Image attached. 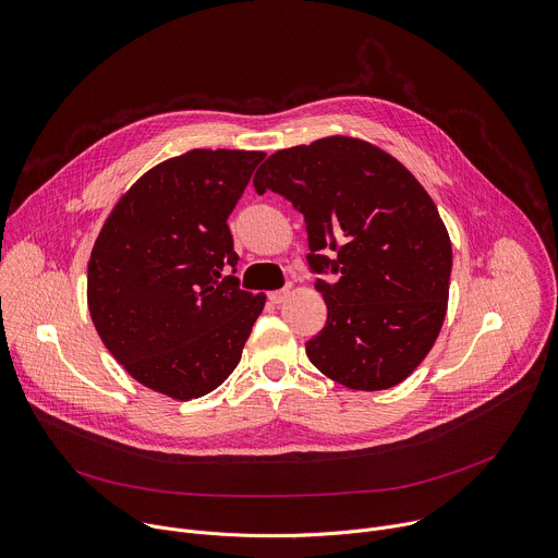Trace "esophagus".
Returning a JSON list of instances; mask_svg holds the SVG:
<instances>
[{
    "mask_svg": "<svg viewBox=\"0 0 558 558\" xmlns=\"http://www.w3.org/2000/svg\"><path fill=\"white\" fill-rule=\"evenodd\" d=\"M289 293H291V289H278V291H271V293H269V300H271L274 304H282V302L289 298Z\"/></svg>",
    "mask_w": 558,
    "mask_h": 558,
    "instance_id": "esophagus-1",
    "label": "esophagus"
}]
</instances>
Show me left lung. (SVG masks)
<instances>
[{
    "label": "left lung",
    "mask_w": 558,
    "mask_h": 558,
    "mask_svg": "<svg viewBox=\"0 0 558 558\" xmlns=\"http://www.w3.org/2000/svg\"><path fill=\"white\" fill-rule=\"evenodd\" d=\"M258 194L284 196L308 233V267L327 325L306 342L311 364L353 390L404 381L433 349L448 306L452 247L420 181L384 149L327 136L271 154Z\"/></svg>",
    "instance_id": "8db88e82"
}]
</instances>
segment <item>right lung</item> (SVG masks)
Listing matches in <instances>:
<instances>
[{"mask_svg":"<svg viewBox=\"0 0 558 558\" xmlns=\"http://www.w3.org/2000/svg\"><path fill=\"white\" fill-rule=\"evenodd\" d=\"M265 151L192 149L145 172L114 205L88 263V308L143 386L194 400L241 362L265 293L238 287L227 225Z\"/></svg>","mask_w":558,"mask_h":558,"instance_id":"1","label":"right lung"}]
</instances>
